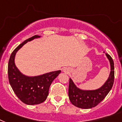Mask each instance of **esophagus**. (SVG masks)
<instances>
[{"label": "esophagus", "mask_w": 122, "mask_h": 122, "mask_svg": "<svg viewBox=\"0 0 122 122\" xmlns=\"http://www.w3.org/2000/svg\"><path fill=\"white\" fill-rule=\"evenodd\" d=\"M68 71H69V70H68V69H67V68H65V69H64V72H67Z\"/></svg>", "instance_id": "1"}]
</instances>
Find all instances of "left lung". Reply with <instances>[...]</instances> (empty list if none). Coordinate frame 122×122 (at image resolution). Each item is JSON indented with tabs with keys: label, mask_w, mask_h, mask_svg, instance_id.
I'll return each mask as SVG.
<instances>
[{
	"label": "left lung",
	"mask_w": 122,
	"mask_h": 122,
	"mask_svg": "<svg viewBox=\"0 0 122 122\" xmlns=\"http://www.w3.org/2000/svg\"><path fill=\"white\" fill-rule=\"evenodd\" d=\"M111 67L109 76L101 87L96 90H82L76 86L71 78H69V97L71 103L82 109H90L96 106L107 95L114 83V62L111 56L106 53Z\"/></svg>",
	"instance_id": "1"
}]
</instances>
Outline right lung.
<instances>
[{
	"label": "right lung",
	"mask_w": 122,
	"mask_h": 122,
	"mask_svg": "<svg viewBox=\"0 0 122 122\" xmlns=\"http://www.w3.org/2000/svg\"><path fill=\"white\" fill-rule=\"evenodd\" d=\"M39 37L40 36L36 35L20 44L11 53L8 63V78L11 88L19 99L28 105L43 102L48 97L51 84L61 72L59 70L39 76H28L22 74L16 66L15 59L17 51L27 42Z\"/></svg>",
	"instance_id": "obj_1"
}]
</instances>
